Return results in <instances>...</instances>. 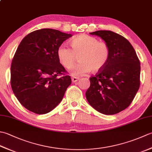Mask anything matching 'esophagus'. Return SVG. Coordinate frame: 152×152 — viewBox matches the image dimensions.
<instances>
[{
  "label": "esophagus",
  "mask_w": 152,
  "mask_h": 152,
  "mask_svg": "<svg viewBox=\"0 0 152 152\" xmlns=\"http://www.w3.org/2000/svg\"><path fill=\"white\" fill-rule=\"evenodd\" d=\"M79 80V78H77V77H72V82H76Z\"/></svg>",
  "instance_id": "obj_1"
}]
</instances>
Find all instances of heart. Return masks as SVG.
<instances>
[{"label":"heart","mask_w":152,"mask_h":152,"mask_svg":"<svg viewBox=\"0 0 152 152\" xmlns=\"http://www.w3.org/2000/svg\"><path fill=\"white\" fill-rule=\"evenodd\" d=\"M71 48L61 44L57 49L60 63L67 69H70L78 57L80 62L74 66L70 73L72 76L84 75L90 70L99 72L107 64L110 50L104 42L87 34H80L70 40Z\"/></svg>","instance_id":"b5f03b06"}]
</instances>
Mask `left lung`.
Listing matches in <instances>:
<instances>
[{
    "label": "left lung",
    "instance_id": "8db88e82",
    "mask_svg": "<svg viewBox=\"0 0 152 152\" xmlns=\"http://www.w3.org/2000/svg\"><path fill=\"white\" fill-rule=\"evenodd\" d=\"M90 34L105 41L110 50V56L104 69L90 77L86 99L102 114H118L131 104L140 88L139 59L133 46L121 35L104 30Z\"/></svg>",
    "mask_w": 152,
    "mask_h": 152
}]
</instances>
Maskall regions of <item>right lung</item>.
<instances>
[{
    "instance_id": "right-lung-1",
    "label": "right lung",
    "mask_w": 152,
    "mask_h": 152,
    "mask_svg": "<svg viewBox=\"0 0 152 152\" xmlns=\"http://www.w3.org/2000/svg\"><path fill=\"white\" fill-rule=\"evenodd\" d=\"M70 37L58 30L42 28L28 34L19 44L11 64L10 84L28 110L47 114L62 101L72 81L57 52Z\"/></svg>"
}]
</instances>
